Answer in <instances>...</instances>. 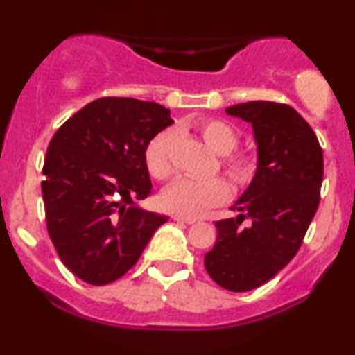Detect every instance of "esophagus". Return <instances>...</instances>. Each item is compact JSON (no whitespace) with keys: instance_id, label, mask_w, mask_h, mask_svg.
<instances>
[{"instance_id":"34e87169","label":"esophagus","mask_w":355,"mask_h":355,"mask_svg":"<svg viewBox=\"0 0 355 355\" xmlns=\"http://www.w3.org/2000/svg\"><path fill=\"white\" fill-rule=\"evenodd\" d=\"M173 220H177V222H182V223H187V225H193V223H197V218H191V217H187V215H173Z\"/></svg>"}]
</instances>
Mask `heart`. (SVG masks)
Listing matches in <instances>:
<instances>
[{"label":"heart","instance_id":"1","mask_svg":"<svg viewBox=\"0 0 355 355\" xmlns=\"http://www.w3.org/2000/svg\"><path fill=\"white\" fill-rule=\"evenodd\" d=\"M198 135L210 150L218 155H227L237 146L239 137L230 125L220 120H203L197 125ZM177 145V133L172 128L157 133L145 150V164L152 177L165 180L173 173V152ZM225 166L235 182L250 180L254 164L248 157H232L225 160ZM232 189L223 178L193 180L178 178L162 191V203L165 209L183 215H200L211 207L225 203L230 198Z\"/></svg>","mask_w":355,"mask_h":355}]
</instances>
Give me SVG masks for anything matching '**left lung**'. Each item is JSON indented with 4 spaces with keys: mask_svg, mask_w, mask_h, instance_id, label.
Instances as JSON below:
<instances>
[{
    "mask_svg": "<svg viewBox=\"0 0 355 355\" xmlns=\"http://www.w3.org/2000/svg\"><path fill=\"white\" fill-rule=\"evenodd\" d=\"M252 125L257 168L232 207L235 218L215 223L217 242L205 268L220 287L247 292L268 282L294 259L320 200L324 155L315 133L294 108L248 101L225 108ZM252 218L247 230L239 227Z\"/></svg>",
    "mask_w": 355,
    "mask_h": 355,
    "instance_id": "obj_1",
    "label": "left lung"
}]
</instances>
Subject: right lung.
<instances>
[{
    "label": "right lung",
    "instance_id": "obj_1",
    "mask_svg": "<svg viewBox=\"0 0 355 355\" xmlns=\"http://www.w3.org/2000/svg\"><path fill=\"white\" fill-rule=\"evenodd\" d=\"M173 123L153 101L98 98L60 126L43 165L50 239L78 279L107 285L140 259L168 217L138 205L152 191L150 140Z\"/></svg>",
    "mask_w": 355,
    "mask_h": 355
}]
</instances>
